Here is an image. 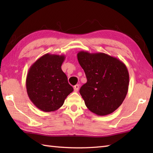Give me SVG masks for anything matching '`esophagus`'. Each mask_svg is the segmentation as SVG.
Instances as JSON below:
<instances>
[{
  "label": "esophagus",
  "mask_w": 153,
  "mask_h": 153,
  "mask_svg": "<svg viewBox=\"0 0 153 153\" xmlns=\"http://www.w3.org/2000/svg\"><path fill=\"white\" fill-rule=\"evenodd\" d=\"M79 88V85H75L74 87V91H75V92H77V91H78Z\"/></svg>",
  "instance_id": "obj_1"
}]
</instances>
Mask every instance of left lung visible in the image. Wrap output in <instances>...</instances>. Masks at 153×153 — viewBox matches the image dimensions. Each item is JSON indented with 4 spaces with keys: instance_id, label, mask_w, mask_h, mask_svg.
<instances>
[{
    "instance_id": "left-lung-1",
    "label": "left lung",
    "mask_w": 153,
    "mask_h": 153,
    "mask_svg": "<svg viewBox=\"0 0 153 153\" xmlns=\"http://www.w3.org/2000/svg\"><path fill=\"white\" fill-rule=\"evenodd\" d=\"M77 56L87 79L79 90L87 108L99 116L114 112L128 93L129 73L126 65L102 53L80 51Z\"/></svg>"
}]
</instances>
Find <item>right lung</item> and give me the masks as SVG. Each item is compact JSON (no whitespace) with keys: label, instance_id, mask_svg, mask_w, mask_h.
Segmentation results:
<instances>
[{"label":"right lung","instance_id":"add662e5","mask_svg":"<svg viewBox=\"0 0 153 153\" xmlns=\"http://www.w3.org/2000/svg\"><path fill=\"white\" fill-rule=\"evenodd\" d=\"M64 55L46 54L29 69L26 89L33 105L43 112H53L63 105L68 95L74 91L61 66Z\"/></svg>","mask_w":153,"mask_h":153}]
</instances>
